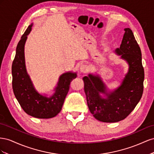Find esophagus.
<instances>
[{"label": "esophagus", "mask_w": 154, "mask_h": 154, "mask_svg": "<svg viewBox=\"0 0 154 154\" xmlns=\"http://www.w3.org/2000/svg\"><path fill=\"white\" fill-rule=\"evenodd\" d=\"M88 69H89V68H88V66L87 65H86V64H82L81 66H80V72L81 73H86V72H87L88 71Z\"/></svg>", "instance_id": "esophagus-1"}]
</instances>
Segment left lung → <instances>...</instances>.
I'll return each mask as SVG.
<instances>
[{
    "instance_id": "1",
    "label": "left lung",
    "mask_w": 154,
    "mask_h": 154,
    "mask_svg": "<svg viewBox=\"0 0 154 154\" xmlns=\"http://www.w3.org/2000/svg\"><path fill=\"white\" fill-rule=\"evenodd\" d=\"M119 48L113 52L128 65L121 85L109 90L98 74L88 73L82 78L88 106L94 117L104 122L123 120L134 110L141 98L144 78L141 51L129 28Z\"/></svg>"
}]
</instances>
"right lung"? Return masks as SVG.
I'll list each match as a JSON object with an SVG mask.
<instances>
[{
  "label": "right lung",
  "instance_id": "obj_1",
  "mask_svg": "<svg viewBox=\"0 0 154 154\" xmlns=\"http://www.w3.org/2000/svg\"><path fill=\"white\" fill-rule=\"evenodd\" d=\"M33 24H31L22 36L16 48L12 64V86L14 93L23 110L29 116L38 119H50L60 112L71 81L77 77V72H68L59 78L54 93L49 97L35 89L27 72L25 63L24 46Z\"/></svg>",
  "mask_w": 154,
  "mask_h": 154
}]
</instances>
